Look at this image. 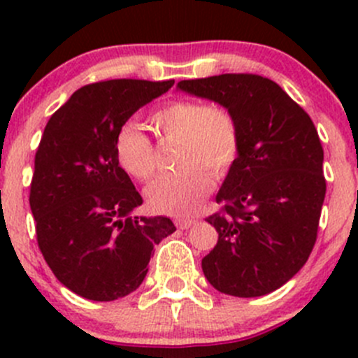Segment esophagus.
<instances>
[{"label":"esophagus","instance_id":"esophagus-1","mask_svg":"<svg viewBox=\"0 0 358 358\" xmlns=\"http://www.w3.org/2000/svg\"><path fill=\"white\" fill-rule=\"evenodd\" d=\"M194 223H196V220H192V218H176L175 220V225L182 230L189 229V227H192Z\"/></svg>","mask_w":358,"mask_h":358}]
</instances>
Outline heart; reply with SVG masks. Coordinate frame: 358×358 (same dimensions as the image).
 <instances>
[{
    "label": "heart",
    "instance_id": "1",
    "mask_svg": "<svg viewBox=\"0 0 358 358\" xmlns=\"http://www.w3.org/2000/svg\"><path fill=\"white\" fill-rule=\"evenodd\" d=\"M164 138L178 142L176 171L157 178L147 189V201L159 213L189 216L199 209L213 187V176L227 175L241 150V128L232 110L220 103L175 100L152 114ZM122 171L138 182H149L157 169L150 136L136 122H124L114 142Z\"/></svg>",
    "mask_w": 358,
    "mask_h": 358
}]
</instances>
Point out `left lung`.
<instances>
[{"mask_svg": "<svg viewBox=\"0 0 358 358\" xmlns=\"http://www.w3.org/2000/svg\"><path fill=\"white\" fill-rule=\"evenodd\" d=\"M190 95L225 106L241 150L208 216L218 243L202 258L215 289L256 298L279 289L308 259L326 197L324 150L312 119L272 79L220 74L180 81Z\"/></svg>", "mask_w": 358, "mask_h": 358, "instance_id": "1", "label": "left lung"}]
</instances>
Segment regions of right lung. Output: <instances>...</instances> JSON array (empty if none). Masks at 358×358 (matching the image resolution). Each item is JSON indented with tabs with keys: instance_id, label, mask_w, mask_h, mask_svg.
Returning a JSON list of instances; mask_svg holds the SVG:
<instances>
[{
	"instance_id": "obj_1",
	"label": "right lung",
	"mask_w": 358,
	"mask_h": 358,
	"mask_svg": "<svg viewBox=\"0 0 358 358\" xmlns=\"http://www.w3.org/2000/svg\"><path fill=\"white\" fill-rule=\"evenodd\" d=\"M173 85V79L92 83L46 122L29 204L43 258L83 298L114 301L135 291L149 272L154 246L176 230L166 216H131L143 201L114 152L119 128Z\"/></svg>"
}]
</instances>
